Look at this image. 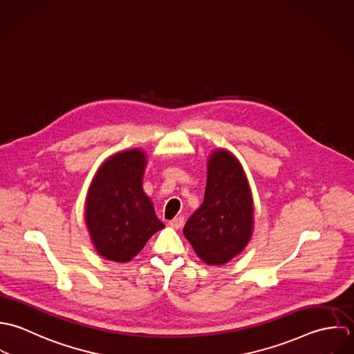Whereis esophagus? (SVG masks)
<instances>
[{"mask_svg":"<svg viewBox=\"0 0 354 354\" xmlns=\"http://www.w3.org/2000/svg\"><path fill=\"white\" fill-rule=\"evenodd\" d=\"M183 223H185L183 216H178V217H175V218H172V220L169 221V225H171L172 228H175V230H179V228L183 225Z\"/></svg>","mask_w":354,"mask_h":354,"instance_id":"34e87169","label":"esophagus"}]
</instances>
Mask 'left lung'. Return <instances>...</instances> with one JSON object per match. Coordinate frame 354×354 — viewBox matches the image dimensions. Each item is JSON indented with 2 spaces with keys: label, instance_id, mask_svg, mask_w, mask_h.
Instances as JSON below:
<instances>
[{
  "label": "left lung",
  "instance_id": "8db88e82",
  "mask_svg": "<svg viewBox=\"0 0 354 354\" xmlns=\"http://www.w3.org/2000/svg\"><path fill=\"white\" fill-rule=\"evenodd\" d=\"M253 197L238 158L225 149L208 158L204 203L185 224L183 234L196 254L209 266L238 256L253 234Z\"/></svg>",
  "mask_w": 354,
  "mask_h": 354
}]
</instances>
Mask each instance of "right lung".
<instances>
[{
	"label": "right lung",
	"instance_id": "add662e5",
	"mask_svg": "<svg viewBox=\"0 0 354 354\" xmlns=\"http://www.w3.org/2000/svg\"><path fill=\"white\" fill-rule=\"evenodd\" d=\"M147 157L134 147L106 158L95 172L84 205V221L95 250L127 263L153 234L164 228L142 189Z\"/></svg>",
	"mask_w": 354,
	"mask_h": 354
}]
</instances>
